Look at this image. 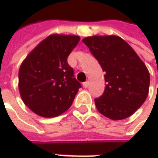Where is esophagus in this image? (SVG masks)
<instances>
[{
    "label": "esophagus",
    "mask_w": 158,
    "mask_h": 158,
    "mask_svg": "<svg viewBox=\"0 0 158 158\" xmlns=\"http://www.w3.org/2000/svg\"><path fill=\"white\" fill-rule=\"evenodd\" d=\"M88 85H89V82H88V81H85V82L83 83V86H84L85 88H87Z\"/></svg>",
    "instance_id": "obj_1"
}]
</instances>
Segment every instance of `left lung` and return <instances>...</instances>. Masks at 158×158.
I'll list each match as a JSON object with an SVG mask.
<instances>
[{
	"mask_svg": "<svg viewBox=\"0 0 158 158\" xmlns=\"http://www.w3.org/2000/svg\"><path fill=\"white\" fill-rule=\"evenodd\" d=\"M82 42L105 72L106 87L96 98L98 111L118 121L132 115L149 94L150 73L132 47L117 35H94Z\"/></svg>",
	"mask_w": 158,
	"mask_h": 158,
	"instance_id": "obj_1",
	"label": "left lung"
}]
</instances>
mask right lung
Segmentation results:
<instances>
[{"instance_id": "right-lung-1", "label": "right lung", "mask_w": 158, "mask_h": 158, "mask_svg": "<svg viewBox=\"0 0 158 158\" xmlns=\"http://www.w3.org/2000/svg\"><path fill=\"white\" fill-rule=\"evenodd\" d=\"M79 39V35H49L22 63L20 94L36 114L56 117L72 106L81 85L75 79L67 57Z\"/></svg>"}]
</instances>
